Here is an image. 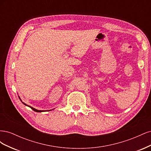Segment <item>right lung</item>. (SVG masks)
<instances>
[{"instance_id": "add662e5", "label": "right lung", "mask_w": 151, "mask_h": 151, "mask_svg": "<svg viewBox=\"0 0 151 151\" xmlns=\"http://www.w3.org/2000/svg\"><path fill=\"white\" fill-rule=\"evenodd\" d=\"M19 98L20 99V98H19ZM20 100H21V99H20ZM22 103H23L24 104H25V105H26V106H29V108H31L32 109H33V111H36V112H42V111H43H43H42V110H38V109H35V108H33V107H31V106H28V105H27L26 104L24 103L23 102H22Z\"/></svg>"}]
</instances>
